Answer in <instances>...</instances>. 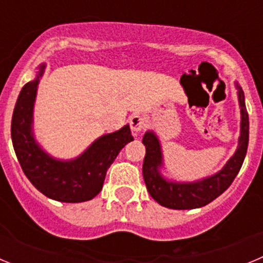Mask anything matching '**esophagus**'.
Returning <instances> with one entry per match:
<instances>
[{"instance_id":"34e87169","label":"esophagus","mask_w":263,"mask_h":263,"mask_svg":"<svg viewBox=\"0 0 263 263\" xmlns=\"http://www.w3.org/2000/svg\"><path fill=\"white\" fill-rule=\"evenodd\" d=\"M129 125L132 132L139 133V132H142V130L147 126V120H146L145 116L142 115H133L130 117Z\"/></svg>"}]
</instances>
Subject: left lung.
Masks as SVG:
<instances>
[{
	"label": "left lung",
	"mask_w": 263,
	"mask_h": 263,
	"mask_svg": "<svg viewBox=\"0 0 263 263\" xmlns=\"http://www.w3.org/2000/svg\"><path fill=\"white\" fill-rule=\"evenodd\" d=\"M238 101L241 106V133L238 147L233 157L228 160L224 168L215 175L194 183L168 182L160 175L162 166V150L159 141L153 132H146L142 143L146 147L143 159L142 174L148 194L160 205L171 210H194L210 204L233 183L245 159L248 143H249V116L245 106L243 90L238 84Z\"/></svg>",
	"instance_id": "1"
}]
</instances>
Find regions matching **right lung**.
<instances>
[{
  "instance_id": "add662e5",
  "label": "right lung",
  "mask_w": 263,
  "mask_h": 263,
  "mask_svg": "<svg viewBox=\"0 0 263 263\" xmlns=\"http://www.w3.org/2000/svg\"><path fill=\"white\" fill-rule=\"evenodd\" d=\"M23 85L11 118V139L23 173L45 196L63 203H81L93 199L103 188L110 164L126 143L133 141L129 125L96 139L80 157L58 160L46 154L32 137V108L39 78Z\"/></svg>"
}]
</instances>
